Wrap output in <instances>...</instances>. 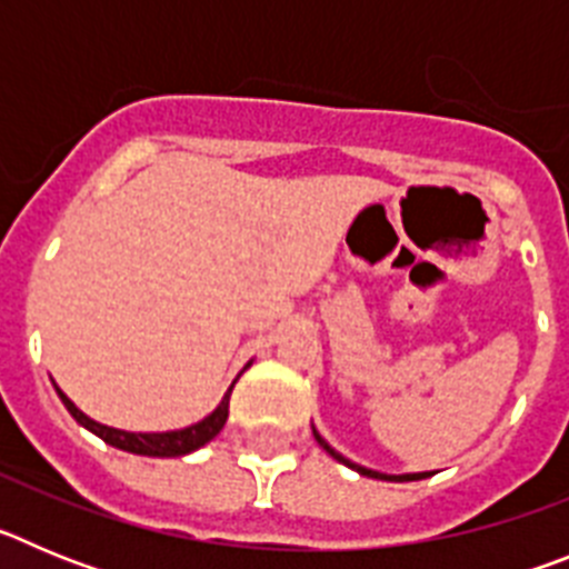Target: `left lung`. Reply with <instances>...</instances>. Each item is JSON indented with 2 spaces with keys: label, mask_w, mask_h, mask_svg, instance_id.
<instances>
[{
  "label": "left lung",
  "mask_w": 569,
  "mask_h": 569,
  "mask_svg": "<svg viewBox=\"0 0 569 569\" xmlns=\"http://www.w3.org/2000/svg\"><path fill=\"white\" fill-rule=\"evenodd\" d=\"M313 439L319 441V447H321V450H325V453L333 456L336 461H341V465H345V467H350V470H356V472H359V476H367V479H381V481H419V479H427V476H430V472H401V476H390V472L370 470V467H361V465H356V461L345 459V456H341L339 450H333V447L328 445V439H325V436H321L319 430H316V427H313Z\"/></svg>",
  "instance_id": "left-lung-1"
}]
</instances>
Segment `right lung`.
Listing matches in <instances>:
<instances>
[{"mask_svg":"<svg viewBox=\"0 0 569 569\" xmlns=\"http://www.w3.org/2000/svg\"><path fill=\"white\" fill-rule=\"evenodd\" d=\"M250 365H253V361H248V365H244V370H248ZM239 376L233 379V385L239 381ZM233 385L228 387V393H224L222 401L216 405L213 413H208L202 421H196V425L182 427V430H164V433H130V430H119V427L99 425V421L90 419L88 413H82V410H79V407L73 405V401H70L57 385L53 387H57V393H59V399H62V405L68 407V413L73 416V419H77L84 430H90L93 436H99L102 441H108L110 447H119V450H124V453L153 456V459H176V456L193 453V450H199V447H204L210 439H216V436H219V430H222L224 421H228L230 393H233Z\"/></svg>","mask_w":569,"mask_h":569,"instance_id":"obj_1","label":"right lung"}]
</instances>
